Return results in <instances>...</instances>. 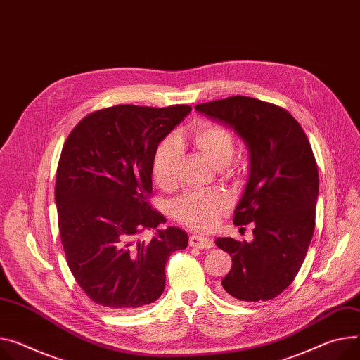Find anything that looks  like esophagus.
<instances>
[{
    "label": "esophagus",
    "instance_id": "obj_1",
    "mask_svg": "<svg viewBox=\"0 0 360 360\" xmlns=\"http://www.w3.org/2000/svg\"><path fill=\"white\" fill-rule=\"evenodd\" d=\"M188 243L193 248H199V250H210L213 246V240L203 235H190Z\"/></svg>",
    "mask_w": 360,
    "mask_h": 360
}]
</instances>
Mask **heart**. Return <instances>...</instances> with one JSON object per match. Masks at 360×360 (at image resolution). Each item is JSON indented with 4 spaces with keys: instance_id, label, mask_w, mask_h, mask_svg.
<instances>
[{
    "instance_id": "b5f03b06",
    "label": "heart",
    "mask_w": 360,
    "mask_h": 360,
    "mask_svg": "<svg viewBox=\"0 0 360 360\" xmlns=\"http://www.w3.org/2000/svg\"><path fill=\"white\" fill-rule=\"evenodd\" d=\"M190 141L216 169H224L235 154V138L225 127L205 122L190 135ZM181 150L173 138L164 140L153 158V177L161 188H173L177 181V167ZM228 206L219 191H190L173 205V214L184 225L207 231L214 226L219 213Z\"/></svg>"
}]
</instances>
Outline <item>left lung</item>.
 Returning a JSON list of instances; mask_svg holds the SVG:
<instances>
[{"label": "left lung", "mask_w": 360, "mask_h": 360, "mask_svg": "<svg viewBox=\"0 0 360 360\" xmlns=\"http://www.w3.org/2000/svg\"><path fill=\"white\" fill-rule=\"evenodd\" d=\"M196 110L232 129L250 151L233 224H252L254 239L214 240L232 257L222 290L240 301L275 298L294 281L314 233L319 170L309 138L288 110L254 98L231 96Z\"/></svg>", "instance_id": "8db88e82"}]
</instances>
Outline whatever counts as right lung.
<instances>
[{
  "instance_id": "obj_1",
  "label": "right lung",
  "mask_w": 360,
  "mask_h": 360,
  "mask_svg": "<svg viewBox=\"0 0 360 360\" xmlns=\"http://www.w3.org/2000/svg\"><path fill=\"white\" fill-rule=\"evenodd\" d=\"M190 110L106 108L82 120L63 146L54 188L63 250L79 287L108 310L154 302L169 257L187 248L183 229H157L165 217L147 199L158 144ZM150 229H156L150 243L137 238Z\"/></svg>"
}]
</instances>
